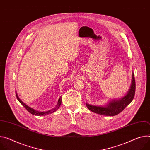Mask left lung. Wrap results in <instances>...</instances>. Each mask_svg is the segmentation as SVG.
Returning <instances> with one entry per match:
<instances>
[{"label": "left lung", "instance_id": "left-lung-1", "mask_svg": "<svg viewBox=\"0 0 150 150\" xmlns=\"http://www.w3.org/2000/svg\"><path fill=\"white\" fill-rule=\"evenodd\" d=\"M135 79L134 74L132 73V80L130 88L125 96L119 99H114L110 102L106 106H94L86 103L88 110L100 115L106 116H114L121 111L133 100L135 94Z\"/></svg>", "mask_w": 150, "mask_h": 150}]
</instances>
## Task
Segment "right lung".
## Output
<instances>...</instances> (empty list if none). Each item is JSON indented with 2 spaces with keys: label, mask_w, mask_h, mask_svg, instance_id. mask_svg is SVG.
<instances>
[{
  "label": "right lung",
  "mask_w": 150,
  "mask_h": 150,
  "mask_svg": "<svg viewBox=\"0 0 150 150\" xmlns=\"http://www.w3.org/2000/svg\"><path fill=\"white\" fill-rule=\"evenodd\" d=\"M16 96H17V98L18 99V100L20 102V103L27 110H28L30 114H33V115H38V116H40V115H48V114H51L52 112H54L55 111H56L59 108L61 103H62V97H60V98L59 99V100H58V102H57V105L56 106V107L52 109V110H50V111H36L35 110H34V109L30 108V106H28L27 105H25L24 102H23L20 99V98H18V95H17V92L16 91Z\"/></svg>",
  "instance_id": "obj_1"
}]
</instances>
